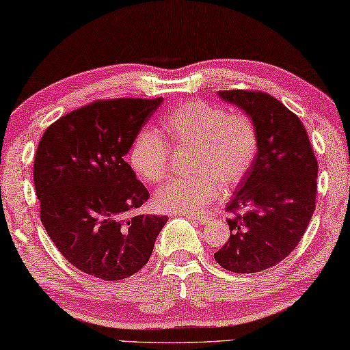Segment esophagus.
<instances>
[{
	"label": "esophagus",
	"mask_w": 350,
	"mask_h": 350,
	"mask_svg": "<svg viewBox=\"0 0 350 350\" xmlns=\"http://www.w3.org/2000/svg\"><path fill=\"white\" fill-rule=\"evenodd\" d=\"M189 219L198 223V225H206V223H209L211 220H213L211 217H204V215H189Z\"/></svg>",
	"instance_id": "obj_1"
}]
</instances>
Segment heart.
Wrapping results in <instances>:
<instances>
[{
	"label": "heart",
	"mask_w": 350,
	"mask_h": 350,
	"mask_svg": "<svg viewBox=\"0 0 350 350\" xmlns=\"http://www.w3.org/2000/svg\"><path fill=\"white\" fill-rule=\"evenodd\" d=\"M170 150H191L192 175L164 185L154 193V204L164 213L192 214L248 175L259 153V131L246 113L191 100L165 114L161 135L153 130L136 135L129 164L139 178L159 183L169 174Z\"/></svg>",
	"instance_id": "1"
}]
</instances>
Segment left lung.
<instances>
[{"mask_svg": "<svg viewBox=\"0 0 350 350\" xmlns=\"http://www.w3.org/2000/svg\"><path fill=\"white\" fill-rule=\"evenodd\" d=\"M219 96L253 119L259 153L226 206L231 234L214 259L232 273L263 271L284 260L304 236L317 208L318 161L301 119L276 97L253 90Z\"/></svg>", "mask_w": 350, "mask_h": 350, "instance_id": "1", "label": "left lung"}]
</instances>
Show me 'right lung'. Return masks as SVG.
Here are the masks:
<instances>
[{"label": "right lung", "instance_id": "right-lung-1", "mask_svg": "<svg viewBox=\"0 0 350 350\" xmlns=\"http://www.w3.org/2000/svg\"><path fill=\"white\" fill-rule=\"evenodd\" d=\"M163 102L94 100L51 124L33 161L40 219L65 259L90 276L121 280L150 259L165 215H133L148 200L124 157Z\"/></svg>", "mask_w": 350, "mask_h": 350}]
</instances>
